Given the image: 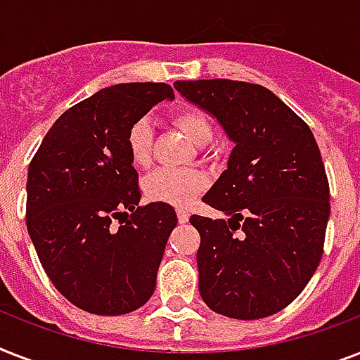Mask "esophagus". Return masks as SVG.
Segmentation results:
<instances>
[{"label":"esophagus","mask_w":360,"mask_h":360,"mask_svg":"<svg viewBox=\"0 0 360 360\" xmlns=\"http://www.w3.org/2000/svg\"><path fill=\"white\" fill-rule=\"evenodd\" d=\"M188 211L186 209H177V220H179L181 224H185V222H188Z\"/></svg>","instance_id":"1"}]
</instances>
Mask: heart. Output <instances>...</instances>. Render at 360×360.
<instances>
[{"mask_svg":"<svg viewBox=\"0 0 360 360\" xmlns=\"http://www.w3.org/2000/svg\"><path fill=\"white\" fill-rule=\"evenodd\" d=\"M174 124L198 147H205L213 140V124L202 110L185 108L172 117ZM153 129L147 120H138L127 132L130 160L138 168H147L153 155ZM207 188V177L196 169H157L146 179L143 191L153 202L186 207Z\"/></svg>","mask_w":360,"mask_h":360,"instance_id":"heart-1","label":"heart"}]
</instances>
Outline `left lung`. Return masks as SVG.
I'll return each instance as SVG.
<instances>
[{"mask_svg": "<svg viewBox=\"0 0 360 360\" xmlns=\"http://www.w3.org/2000/svg\"><path fill=\"white\" fill-rule=\"evenodd\" d=\"M236 143L203 196L228 220L192 214L200 231V295L213 312L259 319L284 310L316 273L329 220V181L310 127L267 87L175 82Z\"/></svg>", "mask_w": 360, "mask_h": 360, "instance_id": "left-lung-1", "label": "left lung"}]
</instances>
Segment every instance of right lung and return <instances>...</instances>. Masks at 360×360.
I'll return each instance as SVG.
<instances>
[{"label":"right lung","mask_w":360,"mask_h":360,"mask_svg":"<svg viewBox=\"0 0 360 360\" xmlns=\"http://www.w3.org/2000/svg\"><path fill=\"white\" fill-rule=\"evenodd\" d=\"M164 98H174L168 84L101 89L59 115L31 158L27 231L56 290L86 312L123 316L155 291L177 214L168 203L138 205L127 132Z\"/></svg>","instance_id":"1"}]
</instances>
